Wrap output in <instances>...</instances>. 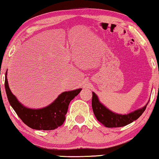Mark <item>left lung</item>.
<instances>
[{
    "instance_id": "obj_1",
    "label": "left lung",
    "mask_w": 159,
    "mask_h": 159,
    "mask_svg": "<svg viewBox=\"0 0 159 159\" xmlns=\"http://www.w3.org/2000/svg\"><path fill=\"white\" fill-rule=\"evenodd\" d=\"M92 110L97 120L106 127L119 128L127 125L136 120L142 115L146 108V106L141 109L136 110L128 114H117L106 108L103 104L100 103L94 92H92Z\"/></svg>"
}]
</instances>
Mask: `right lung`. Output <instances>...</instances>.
Listing matches in <instances>:
<instances>
[{
	"label": "right lung",
	"instance_id": "obj_1",
	"mask_svg": "<svg viewBox=\"0 0 159 159\" xmlns=\"http://www.w3.org/2000/svg\"><path fill=\"white\" fill-rule=\"evenodd\" d=\"M5 89L10 105L22 121L33 129L44 130L56 129L64 123L70 101L81 91V89H78L65 92L47 107L41 109H31L19 103L10 91L7 73L5 75Z\"/></svg>",
	"mask_w": 159,
	"mask_h": 159
}]
</instances>
